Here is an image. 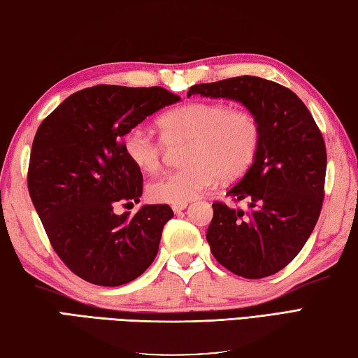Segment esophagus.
Returning <instances> with one entry per match:
<instances>
[{"mask_svg": "<svg viewBox=\"0 0 358 358\" xmlns=\"http://www.w3.org/2000/svg\"><path fill=\"white\" fill-rule=\"evenodd\" d=\"M187 206H188V202H182V204H173V210H174V213H179L184 210V208H187Z\"/></svg>", "mask_w": 358, "mask_h": 358, "instance_id": "1", "label": "esophagus"}]
</instances>
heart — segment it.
<instances>
[{
	"label": "heart",
	"mask_w": 358,
	"mask_h": 358,
	"mask_svg": "<svg viewBox=\"0 0 358 358\" xmlns=\"http://www.w3.org/2000/svg\"><path fill=\"white\" fill-rule=\"evenodd\" d=\"M162 140L141 129L124 138V154L143 173L160 170L166 146L184 148V168L148 185V196L160 204H182L210 188L215 182L240 179L257 157L262 129L254 113L231 109L224 103H188L157 120Z\"/></svg>",
	"instance_id": "obj_1"
}]
</instances>
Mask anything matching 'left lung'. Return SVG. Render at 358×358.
<instances>
[{
  "mask_svg": "<svg viewBox=\"0 0 358 358\" xmlns=\"http://www.w3.org/2000/svg\"><path fill=\"white\" fill-rule=\"evenodd\" d=\"M238 101L259 120L260 148L252 166L227 192L248 210L213 202L206 238L213 257L245 279L285 268L304 248L324 199L327 154L306 104L287 87L257 76L192 85L187 96Z\"/></svg>",
  "mask_w": 358,
  "mask_h": 358,
  "instance_id": "left-lung-1",
  "label": "left lung"
}]
</instances>
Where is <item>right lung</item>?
Wrapping results in <instances>:
<instances>
[{"instance_id":"add662e5","label":"right lung","mask_w":358,"mask_h":358,"mask_svg":"<svg viewBox=\"0 0 358 358\" xmlns=\"http://www.w3.org/2000/svg\"><path fill=\"white\" fill-rule=\"evenodd\" d=\"M180 98L162 87L95 85L60 103L32 141L28 188L51 246L90 284L118 287L137 279L156 259L170 206L140 202L143 176L131 164L123 137Z\"/></svg>"}]
</instances>
